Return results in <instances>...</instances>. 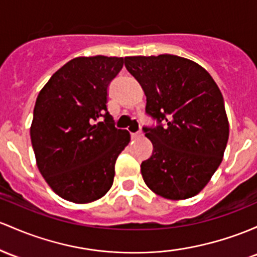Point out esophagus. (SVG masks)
<instances>
[{"label":"esophagus","mask_w":257,"mask_h":257,"mask_svg":"<svg viewBox=\"0 0 257 257\" xmlns=\"http://www.w3.org/2000/svg\"><path fill=\"white\" fill-rule=\"evenodd\" d=\"M131 135H132V139H138V138L142 137L143 133L140 131H138V132H134V133H132Z\"/></svg>","instance_id":"esophagus-1"}]
</instances>
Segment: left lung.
Wrapping results in <instances>:
<instances>
[{
    "label": "left lung",
    "mask_w": 257,
    "mask_h": 257,
    "mask_svg": "<svg viewBox=\"0 0 257 257\" xmlns=\"http://www.w3.org/2000/svg\"><path fill=\"white\" fill-rule=\"evenodd\" d=\"M146 95L145 112L156 125L143 126L154 150L143 161L144 182L172 200L204 189L221 165L229 124L212 77L195 62L174 55L124 58Z\"/></svg>",
    "instance_id": "8db88e82"
}]
</instances>
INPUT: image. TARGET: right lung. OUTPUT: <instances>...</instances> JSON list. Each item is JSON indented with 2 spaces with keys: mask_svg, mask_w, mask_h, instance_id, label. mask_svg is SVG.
Listing matches in <instances>:
<instances>
[{
  "mask_svg": "<svg viewBox=\"0 0 257 257\" xmlns=\"http://www.w3.org/2000/svg\"><path fill=\"white\" fill-rule=\"evenodd\" d=\"M122 67V57L73 58L39 92L30 138L39 171L62 199L86 204L113 184L115 160L131 140L106 105Z\"/></svg>",
  "mask_w": 257,
  "mask_h": 257,
  "instance_id": "obj_1",
  "label": "right lung"
}]
</instances>
